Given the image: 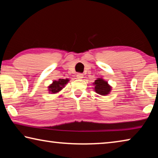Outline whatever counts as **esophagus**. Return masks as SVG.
<instances>
[{"mask_svg": "<svg viewBox=\"0 0 158 158\" xmlns=\"http://www.w3.org/2000/svg\"><path fill=\"white\" fill-rule=\"evenodd\" d=\"M77 78H78V79H81L83 77H84V74H83L82 73H78L77 74Z\"/></svg>", "mask_w": 158, "mask_h": 158, "instance_id": "esophagus-1", "label": "esophagus"}]
</instances>
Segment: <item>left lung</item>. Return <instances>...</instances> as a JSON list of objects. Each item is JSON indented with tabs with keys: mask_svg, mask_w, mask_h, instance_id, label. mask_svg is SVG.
I'll return each instance as SVG.
<instances>
[{
	"mask_svg": "<svg viewBox=\"0 0 158 158\" xmlns=\"http://www.w3.org/2000/svg\"><path fill=\"white\" fill-rule=\"evenodd\" d=\"M93 84L95 85V91L101 95H107L111 91V87L108 84L107 81L102 79L98 78L95 80Z\"/></svg>",
	"mask_w": 158,
	"mask_h": 158,
	"instance_id": "1",
	"label": "left lung"
}]
</instances>
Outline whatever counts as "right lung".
<instances>
[{
    "instance_id": "right-lung-1",
    "label": "right lung",
    "mask_w": 158,
    "mask_h": 158,
    "mask_svg": "<svg viewBox=\"0 0 158 158\" xmlns=\"http://www.w3.org/2000/svg\"><path fill=\"white\" fill-rule=\"evenodd\" d=\"M69 81V80L68 79H58V81H53L52 84L48 87L49 88V93L51 92L52 93H56L58 92H59L60 90L63 89V88H64L65 84H67V83Z\"/></svg>"
}]
</instances>
